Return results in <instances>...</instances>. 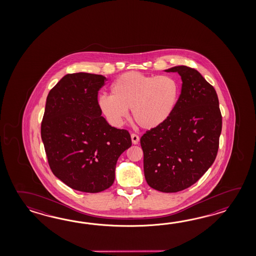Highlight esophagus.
Returning <instances> with one entry per match:
<instances>
[{"label": "esophagus", "mask_w": 256, "mask_h": 256, "mask_svg": "<svg viewBox=\"0 0 256 256\" xmlns=\"http://www.w3.org/2000/svg\"><path fill=\"white\" fill-rule=\"evenodd\" d=\"M130 138H132V142L134 144H137L139 142V141H140L139 136L136 134H130Z\"/></svg>", "instance_id": "esophagus-1"}]
</instances>
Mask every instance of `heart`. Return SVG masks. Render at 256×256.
<instances>
[{
    "instance_id": "b5f03b06",
    "label": "heart",
    "mask_w": 256,
    "mask_h": 256,
    "mask_svg": "<svg viewBox=\"0 0 256 256\" xmlns=\"http://www.w3.org/2000/svg\"><path fill=\"white\" fill-rule=\"evenodd\" d=\"M180 84L174 78L127 72L112 87V96L102 95L98 106L115 126L122 124L130 109L132 118L142 128L161 126L173 114L180 97Z\"/></svg>"
}]
</instances>
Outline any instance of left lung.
<instances>
[{
	"mask_svg": "<svg viewBox=\"0 0 256 256\" xmlns=\"http://www.w3.org/2000/svg\"><path fill=\"white\" fill-rule=\"evenodd\" d=\"M182 80L173 114L142 136L144 171L154 190L172 193L195 184L217 156L222 117L215 88L186 66L166 70Z\"/></svg>",
	"mask_w": 256,
	"mask_h": 256,
	"instance_id": "1",
	"label": "left lung"
}]
</instances>
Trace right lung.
<instances>
[{
  "instance_id": "obj_1",
  "label": "right lung",
  "mask_w": 256,
  "mask_h": 256,
  "mask_svg": "<svg viewBox=\"0 0 256 256\" xmlns=\"http://www.w3.org/2000/svg\"><path fill=\"white\" fill-rule=\"evenodd\" d=\"M106 78L63 76L49 92L41 137L53 174L76 190L98 193L114 184L117 160L132 146L129 132L102 116L98 92Z\"/></svg>"
}]
</instances>
